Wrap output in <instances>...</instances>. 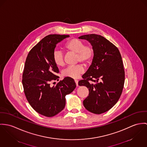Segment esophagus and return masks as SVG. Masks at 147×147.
I'll list each match as a JSON object with an SVG mask.
<instances>
[{"label": "esophagus", "instance_id": "1", "mask_svg": "<svg viewBox=\"0 0 147 147\" xmlns=\"http://www.w3.org/2000/svg\"><path fill=\"white\" fill-rule=\"evenodd\" d=\"M74 81H75L76 83V85H77V86H78V80H75Z\"/></svg>", "mask_w": 147, "mask_h": 147}]
</instances>
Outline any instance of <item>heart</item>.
I'll return each mask as SVG.
<instances>
[{"label": "heart", "instance_id": "obj_1", "mask_svg": "<svg viewBox=\"0 0 147 147\" xmlns=\"http://www.w3.org/2000/svg\"><path fill=\"white\" fill-rule=\"evenodd\" d=\"M64 49L77 53V61L82 63L84 65L90 64L94 56V49L91 45H84V42L78 38H72L67 40L64 45ZM52 60L57 66L64 64V54L61 51H55L52 54ZM84 71L81 65L69 66L63 71V76L65 77L76 79Z\"/></svg>", "mask_w": 147, "mask_h": 147}]
</instances>
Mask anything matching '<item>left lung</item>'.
<instances>
[{
    "mask_svg": "<svg viewBox=\"0 0 147 147\" xmlns=\"http://www.w3.org/2000/svg\"><path fill=\"white\" fill-rule=\"evenodd\" d=\"M79 39L88 40L94 49L92 64L78 82L89 91L83 105L91 113L101 114L111 109L122 94L125 83L122 57L118 48L102 36L91 34Z\"/></svg>",
    "mask_w": 147,
    "mask_h": 147,
    "instance_id": "left-lung-1",
    "label": "left lung"
}]
</instances>
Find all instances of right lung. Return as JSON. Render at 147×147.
<instances>
[{
    "label": "right lung",
    "instance_id": "right-lung-1",
    "mask_svg": "<svg viewBox=\"0 0 147 147\" xmlns=\"http://www.w3.org/2000/svg\"><path fill=\"white\" fill-rule=\"evenodd\" d=\"M69 35L51 34L45 36L31 49L26 57L22 83L30 105L38 113L53 117L63 110L65 96L76 87L74 80L65 77L56 86L50 83L58 81L59 70L52 60L57 43Z\"/></svg>",
    "mask_w": 147,
    "mask_h": 147
}]
</instances>
